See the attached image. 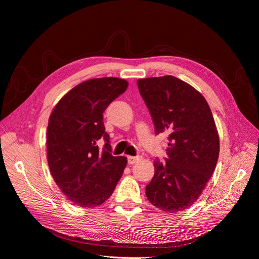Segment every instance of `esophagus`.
Masks as SVG:
<instances>
[{
    "label": "esophagus",
    "instance_id": "34e87169",
    "mask_svg": "<svg viewBox=\"0 0 259 259\" xmlns=\"http://www.w3.org/2000/svg\"><path fill=\"white\" fill-rule=\"evenodd\" d=\"M138 160H140V156H127V163L128 164H134Z\"/></svg>",
    "mask_w": 259,
    "mask_h": 259
}]
</instances>
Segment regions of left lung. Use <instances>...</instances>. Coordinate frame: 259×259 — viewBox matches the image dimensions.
<instances>
[{"label": "left lung", "mask_w": 259, "mask_h": 259, "mask_svg": "<svg viewBox=\"0 0 259 259\" xmlns=\"http://www.w3.org/2000/svg\"><path fill=\"white\" fill-rule=\"evenodd\" d=\"M155 134H166L167 158L154 161L146 186L149 202L166 213H180L197 201L216 167L219 137L205 98L173 75L137 80Z\"/></svg>", "instance_id": "8db88e82"}]
</instances>
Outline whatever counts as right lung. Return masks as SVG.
Here are the masks:
<instances>
[{
    "label": "right lung",
    "mask_w": 259,
    "mask_h": 259,
    "mask_svg": "<svg viewBox=\"0 0 259 259\" xmlns=\"http://www.w3.org/2000/svg\"><path fill=\"white\" fill-rule=\"evenodd\" d=\"M127 86L119 77L82 82L58 101L50 116V170L62 193L81 207H95L110 198L126 166L125 156L111 154L103 113ZM100 140L105 142L103 149L98 147Z\"/></svg>",
    "instance_id": "obj_1"
}]
</instances>
